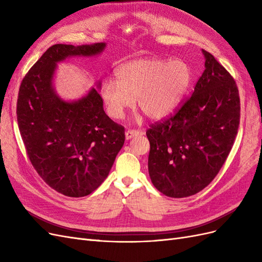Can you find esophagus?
<instances>
[{
	"label": "esophagus",
	"mask_w": 262,
	"mask_h": 262,
	"mask_svg": "<svg viewBox=\"0 0 262 262\" xmlns=\"http://www.w3.org/2000/svg\"><path fill=\"white\" fill-rule=\"evenodd\" d=\"M140 134H143V132L138 131V130H128V131H125V139L126 140H130V139H132L134 137L140 136Z\"/></svg>",
	"instance_id": "esophagus-1"
}]
</instances>
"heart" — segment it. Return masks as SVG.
Wrapping results in <instances>:
<instances>
[{
    "mask_svg": "<svg viewBox=\"0 0 262 262\" xmlns=\"http://www.w3.org/2000/svg\"><path fill=\"white\" fill-rule=\"evenodd\" d=\"M117 81L107 78L100 96L107 114L121 119L134 99L153 120L169 116L184 98L192 82V70L182 59L140 58L123 63L116 71Z\"/></svg>",
    "mask_w": 262,
    "mask_h": 262,
    "instance_id": "b5f03b06",
    "label": "heart"
}]
</instances>
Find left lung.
<instances>
[{"mask_svg":"<svg viewBox=\"0 0 262 262\" xmlns=\"http://www.w3.org/2000/svg\"><path fill=\"white\" fill-rule=\"evenodd\" d=\"M203 73L178 112L146 131L148 173L170 198L195 194L215 178L238 130L241 102L234 78L202 49Z\"/></svg>","mask_w":262,"mask_h":262,"instance_id":"left-lung-1","label":"left lung"}]
</instances>
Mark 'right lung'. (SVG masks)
<instances>
[{"instance_id":"obj_1","label":"right lung","mask_w":262,"mask_h":262,"mask_svg":"<svg viewBox=\"0 0 262 262\" xmlns=\"http://www.w3.org/2000/svg\"><path fill=\"white\" fill-rule=\"evenodd\" d=\"M105 42L54 45L24 77L17 122L29 160L55 191L73 198L96 190L109 175L124 143V128L110 119L99 95L100 81L82 97L61 98L54 89L58 63L95 57Z\"/></svg>"}]
</instances>
